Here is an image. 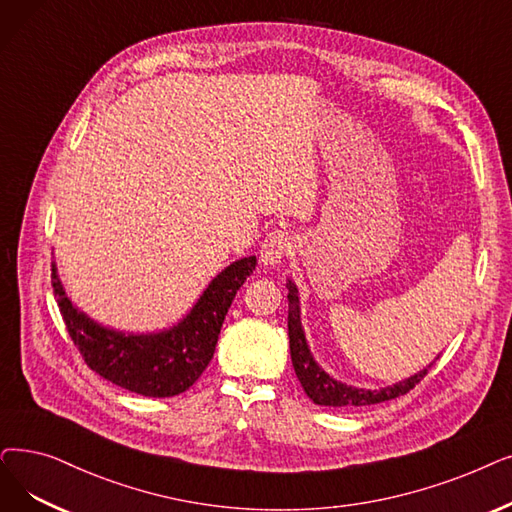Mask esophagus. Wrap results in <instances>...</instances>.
<instances>
[{
	"mask_svg": "<svg viewBox=\"0 0 512 512\" xmlns=\"http://www.w3.org/2000/svg\"><path fill=\"white\" fill-rule=\"evenodd\" d=\"M293 247H295V240L291 234L284 230H274L261 242V251H259L261 263L265 268H274V265H278L286 255H291Z\"/></svg>",
	"mask_w": 512,
	"mask_h": 512,
	"instance_id": "1",
	"label": "esophagus"
}]
</instances>
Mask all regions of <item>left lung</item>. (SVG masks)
Instances as JSON below:
<instances>
[{
	"instance_id": "left-lung-1",
	"label": "left lung",
	"mask_w": 512,
	"mask_h": 512,
	"mask_svg": "<svg viewBox=\"0 0 512 512\" xmlns=\"http://www.w3.org/2000/svg\"><path fill=\"white\" fill-rule=\"evenodd\" d=\"M288 339H291V360L297 379L307 393L311 402L318 406H330V408H353V406H372L387 402V399H395L399 395H406L410 389H414L429 368L435 364V360L418 370L416 374L408 376L404 381H397L393 385L381 387V389H364V387H351L347 383H341L316 362L314 353L309 349V343L305 339V330L301 324V301H299V288L297 284L288 278Z\"/></svg>"
}]
</instances>
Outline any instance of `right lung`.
Here are the masks:
<instances>
[{"label":"right lung","instance_id":"obj_1","mask_svg":"<svg viewBox=\"0 0 512 512\" xmlns=\"http://www.w3.org/2000/svg\"><path fill=\"white\" fill-rule=\"evenodd\" d=\"M255 265V255L232 261L209 282L180 322L159 332H125L87 316L66 295L56 261L52 286L66 330L87 366L131 393L173 397L190 389L209 366L236 291Z\"/></svg>","mask_w":512,"mask_h":512}]
</instances>
